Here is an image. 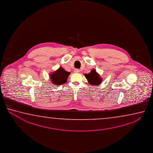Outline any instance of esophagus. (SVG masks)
<instances>
[{"mask_svg":"<svg viewBox=\"0 0 153 153\" xmlns=\"http://www.w3.org/2000/svg\"><path fill=\"white\" fill-rule=\"evenodd\" d=\"M74 72L75 73H78L80 72V70H79V69H75L74 71Z\"/></svg>","mask_w":153,"mask_h":153,"instance_id":"1","label":"esophagus"}]
</instances>
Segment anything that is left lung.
<instances>
[{"label":"left lung","mask_w":153,"mask_h":153,"mask_svg":"<svg viewBox=\"0 0 153 153\" xmlns=\"http://www.w3.org/2000/svg\"><path fill=\"white\" fill-rule=\"evenodd\" d=\"M85 76L87 79L88 83L91 85L97 86L100 85L102 81V78H101L100 74L95 69L91 70V72L88 74H85Z\"/></svg>","instance_id":"8db88e82"}]
</instances>
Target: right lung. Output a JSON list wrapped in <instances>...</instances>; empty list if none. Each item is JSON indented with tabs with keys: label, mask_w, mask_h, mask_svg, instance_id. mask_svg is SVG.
<instances>
[{
	"label": "right lung",
	"mask_w": 153,
	"mask_h": 153,
	"mask_svg": "<svg viewBox=\"0 0 153 153\" xmlns=\"http://www.w3.org/2000/svg\"><path fill=\"white\" fill-rule=\"evenodd\" d=\"M70 72L66 71L63 68L60 67L58 70L50 73V78L52 83L54 85H62L67 82Z\"/></svg>",
	"instance_id": "right-lung-1"
}]
</instances>
